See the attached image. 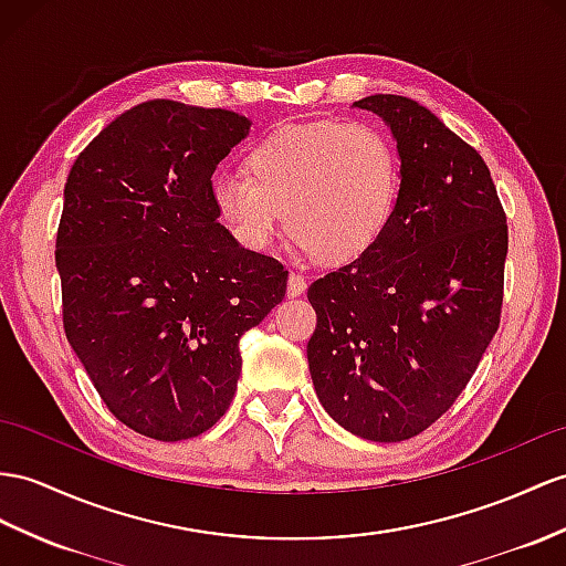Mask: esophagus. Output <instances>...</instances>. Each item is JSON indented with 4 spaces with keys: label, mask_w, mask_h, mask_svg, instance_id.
I'll return each mask as SVG.
<instances>
[{
    "label": "esophagus",
    "mask_w": 566,
    "mask_h": 566,
    "mask_svg": "<svg viewBox=\"0 0 566 566\" xmlns=\"http://www.w3.org/2000/svg\"><path fill=\"white\" fill-rule=\"evenodd\" d=\"M305 291H307L305 275H300V273H291V275H287V295L297 297V295H302Z\"/></svg>",
    "instance_id": "34e87169"
}]
</instances>
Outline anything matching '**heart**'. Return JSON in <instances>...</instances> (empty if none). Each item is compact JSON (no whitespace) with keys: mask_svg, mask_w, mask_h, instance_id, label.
<instances>
[{"mask_svg":"<svg viewBox=\"0 0 566 566\" xmlns=\"http://www.w3.org/2000/svg\"><path fill=\"white\" fill-rule=\"evenodd\" d=\"M250 175L213 177V203L247 250L261 252L285 230L322 261L367 252L387 230L398 197V160L377 127L314 122L285 127L247 156Z\"/></svg>","mask_w":566,"mask_h":566,"instance_id":"obj_1","label":"heart"}]
</instances>
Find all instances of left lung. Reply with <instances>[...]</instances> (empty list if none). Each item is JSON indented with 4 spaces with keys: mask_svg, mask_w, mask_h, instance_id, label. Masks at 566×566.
Segmentation results:
<instances>
[{
    "mask_svg": "<svg viewBox=\"0 0 566 566\" xmlns=\"http://www.w3.org/2000/svg\"><path fill=\"white\" fill-rule=\"evenodd\" d=\"M401 172L379 240L314 281L310 375L324 410L369 442L427 430L471 381L497 334L506 216L485 160L403 95H367Z\"/></svg>",
    "mask_w": 566,
    "mask_h": 566,
    "instance_id": "left-lung-1",
    "label": "left lung"
}]
</instances>
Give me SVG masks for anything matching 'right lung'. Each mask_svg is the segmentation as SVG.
<instances>
[{"mask_svg": "<svg viewBox=\"0 0 566 566\" xmlns=\"http://www.w3.org/2000/svg\"><path fill=\"white\" fill-rule=\"evenodd\" d=\"M252 122L148 101L81 150L57 230L64 334L113 416L177 442L238 389L240 338L279 305L287 271L218 223L211 177Z\"/></svg>", "mask_w": 566, "mask_h": 566, "instance_id": "1", "label": "right lung"}]
</instances>
